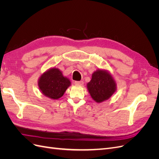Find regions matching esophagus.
<instances>
[{
	"instance_id": "esophagus-1",
	"label": "esophagus",
	"mask_w": 159,
	"mask_h": 159,
	"mask_svg": "<svg viewBox=\"0 0 159 159\" xmlns=\"http://www.w3.org/2000/svg\"><path fill=\"white\" fill-rule=\"evenodd\" d=\"M74 83L75 85H83L84 81H75Z\"/></svg>"
}]
</instances>
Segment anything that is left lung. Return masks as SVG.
<instances>
[{"label":"left lung","instance_id":"8db88e82","mask_svg":"<svg viewBox=\"0 0 159 159\" xmlns=\"http://www.w3.org/2000/svg\"><path fill=\"white\" fill-rule=\"evenodd\" d=\"M87 88L92 99L97 103H101L111 97L117 89V85L107 70H98L93 73Z\"/></svg>","mask_w":159,"mask_h":159}]
</instances>
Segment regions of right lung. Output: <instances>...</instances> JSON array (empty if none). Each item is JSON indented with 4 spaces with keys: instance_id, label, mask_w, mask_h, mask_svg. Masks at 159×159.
<instances>
[{
    "instance_id": "obj_1",
    "label": "right lung",
    "mask_w": 159,
    "mask_h": 159,
    "mask_svg": "<svg viewBox=\"0 0 159 159\" xmlns=\"http://www.w3.org/2000/svg\"><path fill=\"white\" fill-rule=\"evenodd\" d=\"M70 85V80L64 77L59 69L55 68L45 71L38 80V87L41 92L52 99L62 97Z\"/></svg>"
}]
</instances>
